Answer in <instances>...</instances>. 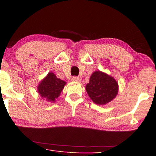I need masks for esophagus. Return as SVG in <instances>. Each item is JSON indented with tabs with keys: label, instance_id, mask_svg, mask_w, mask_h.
I'll return each instance as SVG.
<instances>
[{
	"label": "esophagus",
	"instance_id": "1",
	"mask_svg": "<svg viewBox=\"0 0 156 156\" xmlns=\"http://www.w3.org/2000/svg\"><path fill=\"white\" fill-rule=\"evenodd\" d=\"M72 80L73 82H77V83H79V82L81 81V78L79 77H76V76H74L72 78Z\"/></svg>",
	"mask_w": 156,
	"mask_h": 156
}]
</instances>
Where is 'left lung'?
<instances>
[{
  "label": "left lung",
  "instance_id": "obj_1",
  "mask_svg": "<svg viewBox=\"0 0 156 156\" xmlns=\"http://www.w3.org/2000/svg\"><path fill=\"white\" fill-rule=\"evenodd\" d=\"M118 84L114 78L101 71L92 73L85 89L95 104L105 105L115 98L118 93Z\"/></svg>",
  "mask_w": 156,
  "mask_h": 156
}]
</instances>
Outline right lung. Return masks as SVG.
Segmentation results:
<instances>
[{
  "label": "right lung",
  "instance_id": "obj_1",
  "mask_svg": "<svg viewBox=\"0 0 156 156\" xmlns=\"http://www.w3.org/2000/svg\"><path fill=\"white\" fill-rule=\"evenodd\" d=\"M65 81L60 80L52 72H49L37 87V90L42 98L47 102H55L66 85Z\"/></svg>",
  "mask_w": 156,
  "mask_h": 156
}]
</instances>
